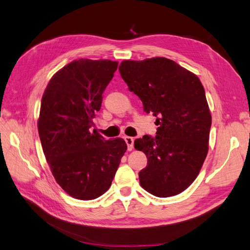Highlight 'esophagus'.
<instances>
[{"label": "esophagus", "instance_id": "1", "mask_svg": "<svg viewBox=\"0 0 250 250\" xmlns=\"http://www.w3.org/2000/svg\"><path fill=\"white\" fill-rule=\"evenodd\" d=\"M126 144H127V148L129 151H131L133 149V142H134V139L133 138H130V137H125L124 138Z\"/></svg>", "mask_w": 250, "mask_h": 250}]
</instances>
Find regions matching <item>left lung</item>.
Returning a JSON list of instances; mask_svg holds the SVG:
<instances>
[{"label":"left lung","mask_w":250,"mask_h":250,"mask_svg":"<svg viewBox=\"0 0 250 250\" xmlns=\"http://www.w3.org/2000/svg\"><path fill=\"white\" fill-rule=\"evenodd\" d=\"M119 71L158 125L155 138L134 141L148 158L140 184L157 197L177 195L198 176L208 155L211 116L203 85L194 73L165 57L124 60Z\"/></svg>","instance_id":"8db88e82"}]
</instances>
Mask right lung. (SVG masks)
Here are the masks:
<instances>
[{
    "mask_svg": "<svg viewBox=\"0 0 250 250\" xmlns=\"http://www.w3.org/2000/svg\"><path fill=\"white\" fill-rule=\"evenodd\" d=\"M118 62L78 59L50 79L42 98L39 134L56 183L80 200L106 192L127 150L123 139L105 140L89 128Z\"/></svg>",
    "mask_w": 250,
    "mask_h": 250,
    "instance_id": "obj_1",
    "label": "right lung"
}]
</instances>
